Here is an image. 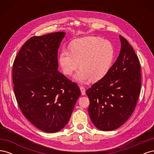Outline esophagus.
<instances>
[{"label": "esophagus", "instance_id": "1", "mask_svg": "<svg viewBox=\"0 0 154 154\" xmlns=\"http://www.w3.org/2000/svg\"><path fill=\"white\" fill-rule=\"evenodd\" d=\"M80 91L82 92V94L83 96L85 95V88L83 87H80Z\"/></svg>", "mask_w": 154, "mask_h": 154}]
</instances>
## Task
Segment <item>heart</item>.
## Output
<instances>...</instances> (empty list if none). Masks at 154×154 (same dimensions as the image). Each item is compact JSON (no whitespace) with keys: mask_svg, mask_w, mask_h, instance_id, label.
Returning <instances> with one entry per match:
<instances>
[{"mask_svg":"<svg viewBox=\"0 0 154 154\" xmlns=\"http://www.w3.org/2000/svg\"><path fill=\"white\" fill-rule=\"evenodd\" d=\"M69 52L62 51L58 57L59 66L66 76H71L79 67L74 76L75 82L85 84L104 78L112 66L115 51L110 42L99 37L87 36L74 40Z\"/></svg>","mask_w":154,"mask_h":154,"instance_id":"obj_1","label":"heart"}]
</instances>
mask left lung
Returning <instances> with one entry per match:
<instances>
[{
  "label": "left lung",
  "instance_id": "left-lung-1",
  "mask_svg": "<svg viewBox=\"0 0 154 154\" xmlns=\"http://www.w3.org/2000/svg\"><path fill=\"white\" fill-rule=\"evenodd\" d=\"M121 50L106 76L86 91L89 98L88 114L102 131L123 125L132 115L141 88L140 63L132 46L119 35Z\"/></svg>",
  "mask_w": 154,
  "mask_h": 154
}]
</instances>
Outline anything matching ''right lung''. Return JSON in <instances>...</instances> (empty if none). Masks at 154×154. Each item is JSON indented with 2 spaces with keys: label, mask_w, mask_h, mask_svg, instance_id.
Here are the masks:
<instances>
[{
  "label": "right lung",
  "mask_w": 154,
  "mask_h": 154,
  "mask_svg": "<svg viewBox=\"0 0 154 154\" xmlns=\"http://www.w3.org/2000/svg\"><path fill=\"white\" fill-rule=\"evenodd\" d=\"M66 32L33 36L17 54L13 66L14 92L22 112L47 133L69 122L81 91L58 71V50Z\"/></svg>",
  "instance_id": "1"
}]
</instances>
